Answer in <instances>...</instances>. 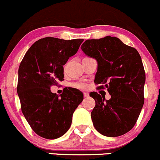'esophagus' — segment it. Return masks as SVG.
Returning a JSON list of instances; mask_svg holds the SVG:
<instances>
[{"mask_svg":"<svg viewBox=\"0 0 160 160\" xmlns=\"http://www.w3.org/2000/svg\"><path fill=\"white\" fill-rule=\"evenodd\" d=\"M89 96V94L88 92H84V97L85 98H88V97Z\"/></svg>","mask_w":160,"mask_h":160,"instance_id":"1","label":"esophagus"}]
</instances>
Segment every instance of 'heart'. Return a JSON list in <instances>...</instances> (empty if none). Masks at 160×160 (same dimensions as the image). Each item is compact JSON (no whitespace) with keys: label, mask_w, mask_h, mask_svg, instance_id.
<instances>
[{"label":"heart","mask_w":160,"mask_h":160,"mask_svg":"<svg viewBox=\"0 0 160 160\" xmlns=\"http://www.w3.org/2000/svg\"><path fill=\"white\" fill-rule=\"evenodd\" d=\"M72 86H74L75 88H80V89H85L86 88H87V86H86L85 84H82V83L74 84V85H72Z\"/></svg>","instance_id":"obj_1"}]
</instances>
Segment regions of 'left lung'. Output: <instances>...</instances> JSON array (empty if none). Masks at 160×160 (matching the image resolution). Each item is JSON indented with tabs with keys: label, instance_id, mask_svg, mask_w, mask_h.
Instances as JSON below:
<instances>
[{
	"label": "left lung",
	"instance_id": "left-lung-1",
	"mask_svg": "<svg viewBox=\"0 0 160 160\" xmlns=\"http://www.w3.org/2000/svg\"><path fill=\"white\" fill-rule=\"evenodd\" d=\"M82 51L98 62L95 84H103L111 95L91 92L95 100L91 119L98 132L107 137H118L135 125L144 103L145 72L137 50L116 37L86 40Z\"/></svg>",
	"mask_w": 160,
	"mask_h": 160
}]
</instances>
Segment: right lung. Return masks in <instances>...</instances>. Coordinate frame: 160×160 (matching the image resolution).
Returning <instances> with one entry per match:
<instances>
[{
  "label": "right lung",
  "instance_id": "right-lung-1",
  "mask_svg": "<svg viewBox=\"0 0 160 160\" xmlns=\"http://www.w3.org/2000/svg\"><path fill=\"white\" fill-rule=\"evenodd\" d=\"M83 41L41 38L32 44L19 65L17 93L21 109L32 130L41 137L56 139L63 135L84 99L82 91L73 88L60 96L51 91V85L63 80V65Z\"/></svg>",
  "mask_w": 160,
  "mask_h": 160
}]
</instances>
